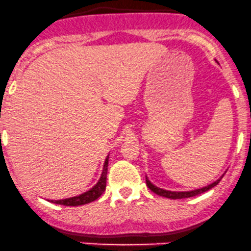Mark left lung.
Listing matches in <instances>:
<instances>
[{"mask_svg":"<svg viewBox=\"0 0 251 251\" xmlns=\"http://www.w3.org/2000/svg\"><path fill=\"white\" fill-rule=\"evenodd\" d=\"M224 176V175H223ZM223 176L220 177V178H218L215 182L211 183V184L206 185V187L203 188H200V189H195V190H189V191H171V190H165V189H161V188H158L157 185H154L153 183H151V180L147 178L146 177V184L147 187L150 188L151 190L153 191V193H155L157 195H160L163 196V198H168V199H171V200H177V199H185V198H193V196H196L199 195V194H202L204 193V191L212 189L213 187H215V185L218 184V183L220 182L223 178Z\"/></svg>","mask_w":251,"mask_h":251,"instance_id":"obj_1","label":"left lung"}]
</instances>
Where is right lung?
<instances>
[{"label":"right lung","mask_w":251,"mask_h":251,"mask_svg":"<svg viewBox=\"0 0 251 251\" xmlns=\"http://www.w3.org/2000/svg\"><path fill=\"white\" fill-rule=\"evenodd\" d=\"M107 165H109V155L104 161L103 166V172H101V176L99 178L97 184L94 187L91 188L90 190L85 191V193L80 194L77 196H73L69 199H63V200H51V202L57 204H63V206H81V204L90 203L94 200L99 198L101 194L104 193L105 188H106V175H107Z\"/></svg>","instance_id":"right-lung-1"}]
</instances>
